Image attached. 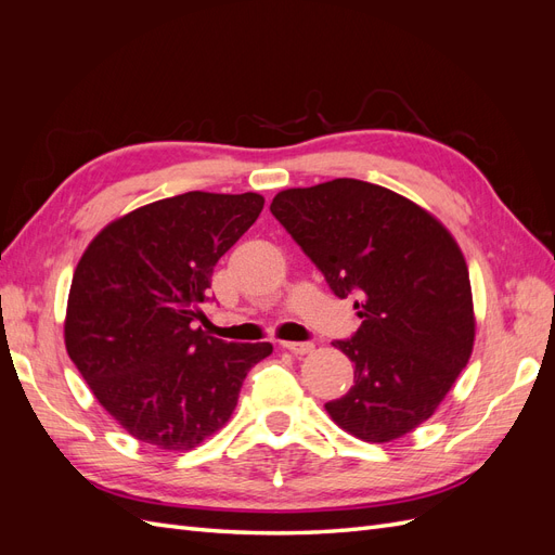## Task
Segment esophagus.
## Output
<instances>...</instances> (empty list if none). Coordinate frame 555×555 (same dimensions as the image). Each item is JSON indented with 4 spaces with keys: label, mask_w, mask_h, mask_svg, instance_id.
Masks as SVG:
<instances>
[{
    "label": "esophagus",
    "mask_w": 555,
    "mask_h": 555,
    "mask_svg": "<svg viewBox=\"0 0 555 555\" xmlns=\"http://www.w3.org/2000/svg\"><path fill=\"white\" fill-rule=\"evenodd\" d=\"M282 347L287 349V351H292V354H296V357L310 354V351L314 349V345H312V343H282Z\"/></svg>",
    "instance_id": "1"
}]
</instances>
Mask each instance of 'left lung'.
Masks as SVG:
<instances>
[{"instance_id":"1","label":"left lung","mask_w":555,"mask_h":555,"mask_svg":"<svg viewBox=\"0 0 555 555\" xmlns=\"http://www.w3.org/2000/svg\"><path fill=\"white\" fill-rule=\"evenodd\" d=\"M271 212L335 296H359V331L333 343L354 363V386L326 412L363 442L412 433L473 354V289L459 243L414 201L354 178L284 190Z\"/></svg>"}]
</instances>
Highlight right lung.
Returning <instances> with one entry per match:
<instances>
[{"instance_id": "add662e5", "label": "right lung", "mask_w": 555, "mask_h": 555, "mask_svg": "<svg viewBox=\"0 0 555 555\" xmlns=\"http://www.w3.org/2000/svg\"><path fill=\"white\" fill-rule=\"evenodd\" d=\"M261 208L255 192L178 194L117 217L82 251L66 351L131 438L198 447L231 418L249 367L271 357V343H224L196 326L215 263Z\"/></svg>"}]
</instances>
